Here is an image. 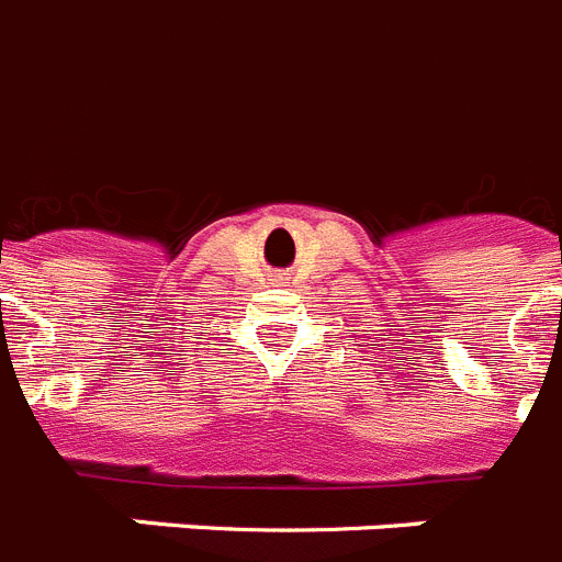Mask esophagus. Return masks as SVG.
Wrapping results in <instances>:
<instances>
[{
	"mask_svg": "<svg viewBox=\"0 0 562 562\" xmlns=\"http://www.w3.org/2000/svg\"><path fill=\"white\" fill-rule=\"evenodd\" d=\"M288 274H274V282H285Z\"/></svg>",
	"mask_w": 562,
	"mask_h": 562,
	"instance_id": "obj_1",
	"label": "esophagus"
}]
</instances>
